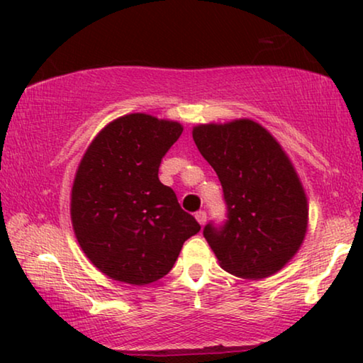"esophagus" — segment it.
Segmentation results:
<instances>
[{"label":"esophagus","mask_w":363,"mask_h":363,"mask_svg":"<svg viewBox=\"0 0 363 363\" xmlns=\"http://www.w3.org/2000/svg\"><path fill=\"white\" fill-rule=\"evenodd\" d=\"M195 218L198 220V223H200V225H205V223H206V211H205V210L196 211Z\"/></svg>","instance_id":"esophagus-1"}]
</instances>
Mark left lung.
Returning <instances> with one entry per match:
<instances>
[{
	"instance_id": "1",
	"label": "left lung",
	"mask_w": 363,
	"mask_h": 363,
	"mask_svg": "<svg viewBox=\"0 0 363 363\" xmlns=\"http://www.w3.org/2000/svg\"><path fill=\"white\" fill-rule=\"evenodd\" d=\"M193 140L223 186L226 220L203 230L220 264L245 279L274 274L307 230V200L289 158L259 123L241 118L193 128Z\"/></svg>"
}]
</instances>
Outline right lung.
<instances>
[{
	"instance_id": "obj_1",
	"label": "right lung",
	"mask_w": 363,
	"mask_h": 363,
	"mask_svg": "<svg viewBox=\"0 0 363 363\" xmlns=\"http://www.w3.org/2000/svg\"><path fill=\"white\" fill-rule=\"evenodd\" d=\"M178 122L128 113L108 123L77 168L71 218L82 251L104 274L145 286L170 272L200 223L183 211L158 168Z\"/></svg>"
}]
</instances>
